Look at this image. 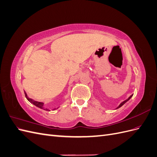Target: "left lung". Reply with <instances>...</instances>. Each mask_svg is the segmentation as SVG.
Masks as SVG:
<instances>
[{
    "mask_svg": "<svg viewBox=\"0 0 157 157\" xmlns=\"http://www.w3.org/2000/svg\"><path fill=\"white\" fill-rule=\"evenodd\" d=\"M132 96H133V95H132V96H130L129 97V98H128V99H126V100H125L124 101H123V102H122V103H121L120 104V105H119V106H118V107H117V109H118V108H119V107H121V106H122L123 105H124V103H126V101H128V100H129V99H130V98H131L132 97Z\"/></svg>",
    "mask_w": 157,
    "mask_h": 157,
    "instance_id": "obj_1",
    "label": "left lung"
}]
</instances>
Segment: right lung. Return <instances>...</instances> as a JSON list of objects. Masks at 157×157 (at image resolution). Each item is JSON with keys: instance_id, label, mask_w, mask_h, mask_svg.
<instances>
[{"instance_id": "1", "label": "right lung", "mask_w": 157, "mask_h": 157, "mask_svg": "<svg viewBox=\"0 0 157 157\" xmlns=\"http://www.w3.org/2000/svg\"><path fill=\"white\" fill-rule=\"evenodd\" d=\"M24 93H25V96L26 98L27 99V100L29 101L30 103H33V105H35V106H36V107H39V108H40V109H44V110H46V111H49L48 109H44V103H43L33 100L32 99H31V98H28V97H27V94L25 93V91H24Z\"/></svg>"}]
</instances>
